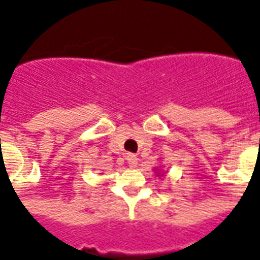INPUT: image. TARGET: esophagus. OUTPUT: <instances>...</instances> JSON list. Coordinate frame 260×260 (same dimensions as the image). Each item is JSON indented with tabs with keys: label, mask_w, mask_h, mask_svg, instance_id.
Returning a JSON list of instances; mask_svg holds the SVG:
<instances>
[{
	"label": "esophagus",
	"mask_w": 260,
	"mask_h": 260,
	"mask_svg": "<svg viewBox=\"0 0 260 260\" xmlns=\"http://www.w3.org/2000/svg\"><path fill=\"white\" fill-rule=\"evenodd\" d=\"M126 160H127L128 166L130 167H136L137 162H138V157H137L136 154H132V153H130V154H127Z\"/></svg>",
	"instance_id": "1"
}]
</instances>
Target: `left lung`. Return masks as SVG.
<instances>
[{"mask_svg":"<svg viewBox=\"0 0 260 260\" xmlns=\"http://www.w3.org/2000/svg\"><path fill=\"white\" fill-rule=\"evenodd\" d=\"M154 172H156V175H157V176H160V175H161V176H162L160 168H154Z\"/></svg>","mask_w":260,"mask_h":260,"instance_id":"8db88e82","label":"left lung"}]
</instances>
